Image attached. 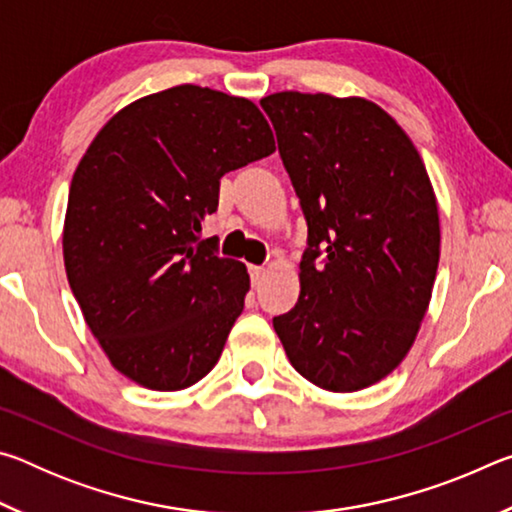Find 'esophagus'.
<instances>
[{
	"instance_id": "esophagus-1",
	"label": "esophagus",
	"mask_w": 512,
	"mask_h": 512,
	"mask_svg": "<svg viewBox=\"0 0 512 512\" xmlns=\"http://www.w3.org/2000/svg\"><path fill=\"white\" fill-rule=\"evenodd\" d=\"M248 271H250V277H253V282L257 284V282L262 280V277H264L266 268H264V266H257V264H250V266H248Z\"/></svg>"
}]
</instances>
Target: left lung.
<instances>
[{
	"label": "left lung",
	"instance_id": "1",
	"mask_svg": "<svg viewBox=\"0 0 512 512\" xmlns=\"http://www.w3.org/2000/svg\"><path fill=\"white\" fill-rule=\"evenodd\" d=\"M259 103L309 228L298 302L273 327L311 384L361 391L400 366L429 309L440 259L429 173L368 99L275 92Z\"/></svg>",
	"mask_w": 512,
	"mask_h": 512
}]
</instances>
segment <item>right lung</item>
Instances as JSON below:
<instances>
[{"instance_id": "obj_1", "label": "right lung", "mask_w": 512, "mask_h": 512, "mask_svg": "<svg viewBox=\"0 0 512 512\" xmlns=\"http://www.w3.org/2000/svg\"><path fill=\"white\" fill-rule=\"evenodd\" d=\"M275 151L253 101L176 85L121 108L69 187V287L112 366L151 391H183L219 361L250 289L201 223L223 173Z\"/></svg>"}]
</instances>
